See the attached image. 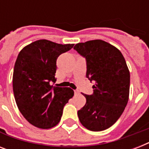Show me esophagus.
I'll use <instances>...</instances> for the list:
<instances>
[{
  "label": "esophagus",
  "mask_w": 149,
  "mask_h": 149,
  "mask_svg": "<svg viewBox=\"0 0 149 149\" xmlns=\"http://www.w3.org/2000/svg\"><path fill=\"white\" fill-rule=\"evenodd\" d=\"M74 93L76 94V95H77V94H79V91H74Z\"/></svg>",
  "instance_id": "obj_1"
}]
</instances>
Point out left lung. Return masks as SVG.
<instances>
[{"mask_svg":"<svg viewBox=\"0 0 149 149\" xmlns=\"http://www.w3.org/2000/svg\"><path fill=\"white\" fill-rule=\"evenodd\" d=\"M86 58V77L95 82L93 93L77 114L83 126L100 132L111 127L128 101L130 72L120 50L103 40L78 43L73 48Z\"/></svg>","mask_w":149,"mask_h":149,"instance_id":"1","label":"left lung"}]
</instances>
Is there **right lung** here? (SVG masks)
Here are the masks:
<instances>
[{"mask_svg": "<svg viewBox=\"0 0 149 149\" xmlns=\"http://www.w3.org/2000/svg\"><path fill=\"white\" fill-rule=\"evenodd\" d=\"M74 44H58L46 39L26 45L17 56L13 72V91L24 118L34 126L49 129L58 125L63 107L74 95L70 87L55 83L56 59Z\"/></svg>", "mask_w": 149, "mask_h": 149, "instance_id": "add662e5", "label": "right lung"}]
</instances>
